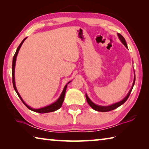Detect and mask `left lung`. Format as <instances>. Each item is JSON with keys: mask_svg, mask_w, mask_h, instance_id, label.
Returning a JSON list of instances; mask_svg holds the SVG:
<instances>
[{"mask_svg": "<svg viewBox=\"0 0 149 149\" xmlns=\"http://www.w3.org/2000/svg\"><path fill=\"white\" fill-rule=\"evenodd\" d=\"M118 38L120 39V41L122 42V44L124 45V46L127 49V43H126V41H125V39L123 38V37L122 36V35H120V33H118ZM135 74L134 75V79H133L132 87L130 89L129 93H128L127 95L125 96V97L124 98V99H122L120 102H116V103H114V104L108 105V106H100V105H98V104H95L94 102H93L91 101V100L89 99V97H88L87 95L86 94V95H85V97H86V99H87V101L88 102V104H89L90 107H91L93 109H94L96 111H98V112H108V111H111V110H114V109H116V108H117L119 107L120 106L123 104V103H124L126 101V100H127L128 97H130V95L131 92H132V89H133V85H134V84H135Z\"/></svg>", "mask_w": 149, "mask_h": 149, "instance_id": "8db88e82", "label": "left lung"}]
</instances>
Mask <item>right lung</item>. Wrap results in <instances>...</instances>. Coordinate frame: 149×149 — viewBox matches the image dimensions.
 I'll return each mask as SVG.
<instances>
[{
    "label": "right lung",
    "instance_id": "1",
    "mask_svg": "<svg viewBox=\"0 0 149 149\" xmlns=\"http://www.w3.org/2000/svg\"><path fill=\"white\" fill-rule=\"evenodd\" d=\"M27 39V37H26L23 41H22L21 43L19 44V45L17 47V49L16 50V53H15L14 58H13V60H12V83H13V86L14 88V90L16 91V92L17 93V95H18V97H19V99H21V100L22 101V102L24 103V104L26 106L27 108H28L29 110H31L32 111H33V112H38V113H41V114H44V113H48V112H54V111H56L57 110H58L59 108H60V107H62V104L63 102H64V97H65V90H66V88H67V85L68 84L70 83L71 81H69L68 84L65 85V87L64 88V89H63L62 92L61 93V95L59 97L58 99L56 100V101H55L54 102L52 103L50 105H48L47 107H42L41 108H33L31 107H30L29 106L27 105L26 102L24 101V100L22 99V98L21 97V96H20L19 93H18L17 90V88L16 87V84H15V65H16V58L17 56V54H18V52L20 49V48H21L22 44L24 43V42L25 41V40Z\"/></svg>",
    "mask_w": 149,
    "mask_h": 149
}]
</instances>
